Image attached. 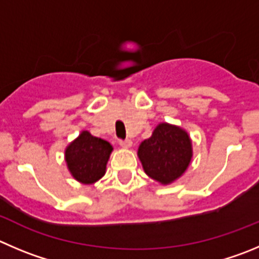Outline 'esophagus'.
Masks as SVG:
<instances>
[{
    "label": "esophagus",
    "instance_id": "obj_1",
    "mask_svg": "<svg viewBox=\"0 0 259 259\" xmlns=\"http://www.w3.org/2000/svg\"><path fill=\"white\" fill-rule=\"evenodd\" d=\"M119 145L123 147V149H130L132 146L131 140H120Z\"/></svg>",
    "mask_w": 259,
    "mask_h": 259
}]
</instances>
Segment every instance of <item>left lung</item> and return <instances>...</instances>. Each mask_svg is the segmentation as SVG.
I'll return each mask as SVG.
<instances>
[{
	"label": "left lung",
	"instance_id": "8db88e82",
	"mask_svg": "<svg viewBox=\"0 0 259 259\" xmlns=\"http://www.w3.org/2000/svg\"><path fill=\"white\" fill-rule=\"evenodd\" d=\"M137 155L150 178L161 184H170L188 169L193 150L183 128L160 123L151 137L141 142Z\"/></svg>",
	"mask_w": 259,
	"mask_h": 259
}]
</instances>
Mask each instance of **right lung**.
Segmentation results:
<instances>
[{"label":"right lung","mask_w":259,"mask_h":259,"mask_svg":"<svg viewBox=\"0 0 259 259\" xmlns=\"http://www.w3.org/2000/svg\"><path fill=\"white\" fill-rule=\"evenodd\" d=\"M112 151L109 142L82 131L66 147L65 157L71 176L82 184L95 183L105 174Z\"/></svg>","instance_id":"add662e5"}]
</instances>
